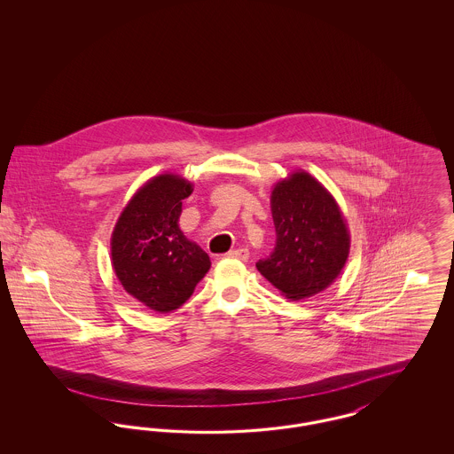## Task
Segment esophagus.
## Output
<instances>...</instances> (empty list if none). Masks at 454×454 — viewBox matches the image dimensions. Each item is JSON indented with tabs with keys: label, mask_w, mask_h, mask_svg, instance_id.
<instances>
[{
	"label": "esophagus",
	"mask_w": 454,
	"mask_h": 454,
	"mask_svg": "<svg viewBox=\"0 0 454 454\" xmlns=\"http://www.w3.org/2000/svg\"><path fill=\"white\" fill-rule=\"evenodd\" d=\"M224 257L226 259L247 260L248 259V250L247 248H235V250L228 252Z\"/></svg>",
	"instance_id": "esophagus-1"
}]
</instances>
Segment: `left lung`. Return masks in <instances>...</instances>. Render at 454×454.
<instances>
[{
    "instance_id": "obj_1",
    "label": "left lung",
    "mask_w": 454,
    "mask_h": 454,
    "mask_svg": "<svg viewBox=\"0 0 454 454\" xmlns=\"http://www.w3.org/2000/svg\"><path fill=\"white\" fill-rule=\"evenodd\" d=\"M276 247L257 262L260 274L287 300L300 301L335 281L350 250V233L337 200L308 172L279 180L270 194Z\"/></svg>"
}]
</instances>
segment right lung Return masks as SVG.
<instances>
[{
    "instance_id": "add662e5",
    "label": "right lung",
    "mask_w": 454,
    "mask_h": 454,
    "mask_svg": "<svg viewBox=\"0 0 454 454\" xmlns=\"http://www.w3.org/2000/svg\"><path fill=\"white\" fill-rule=\"evenodd\" d=\"M194 185L161 173L130 197L110 238L112 267L126 293L156 313L180 308L211 269L209 255L178 226Z\"/></svg>"
}]
</instances>
